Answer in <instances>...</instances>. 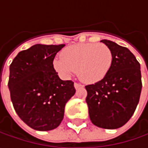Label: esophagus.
I'll return each mask as SVG.
<instances>
[{"instance_id":"34e87169","label":"esophagus","mask_w":148,"mask_h":148,"mask_svg":"<svg viewBox=\"0 0 148 148\" xmlns=\"http://www.w3.org/2000/svg\"><path fill=\"white\" fill-rule=\"evenodd\" d=\"M83 86L82 84H79V83H74V87L76 89L78 88H81V87H82Z\"/></svg>"}]
</instances>
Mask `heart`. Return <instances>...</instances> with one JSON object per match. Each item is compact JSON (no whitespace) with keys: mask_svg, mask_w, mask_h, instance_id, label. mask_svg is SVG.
Wrapping results in <instances>:
<instances>
[{"mask_svg":"<svg viewBox=\"0 0 148 148\" xmlns=\"http://www.w3.org/2000/svg\"><path fill=\"white\" fill-rule=\"evenodd\" d=\"M113 63V53L104 43H79L65 49L62 57L53 60V67L64 78L71 77L77 70L84 82L93 83L108 74Z\"/></svg>","mask_w":148,"mask_h":148,"instance_id":"b5f03b06","label":"heart"}]
</instances>
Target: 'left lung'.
Instances as JSON below:
<instances>
[{"instance_id":"obj_1","label":"left lung","mask_w":148,"mask_h":148,"mask_svg":"<svg viewBox=\"0 0 148 148\" xmlns=\"http://www.w3.org/2000/svg\"><path fill=\"white\" fill-rule=\"evenodd\" d=\"M100 42L110 49L113 63L101 81L86 86V101L94 125L116 129L130 119L139 102L142 90L140 64L127 48L107 39Z\"/></svg>"}]
</instances>
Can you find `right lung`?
Here are the masks:
<instances>
[{"label": "right lung", "mask_w": 148, "mask_h": 148, "mask_svg": "<svg viewBox=\"0 0 148 148\" xmlns=\"http://www.w3.org/2000/svg\"><path fill=\"white\" fill-rule=\"evenodd\" d=\"M64 46L33 45L20 52L10 66L8 87L14 110L34 130L58 128L66 102L76 92L74 83L61 80L53 64Z\"/></svg>", "instance_id": "add662e5"}]
</instances>
